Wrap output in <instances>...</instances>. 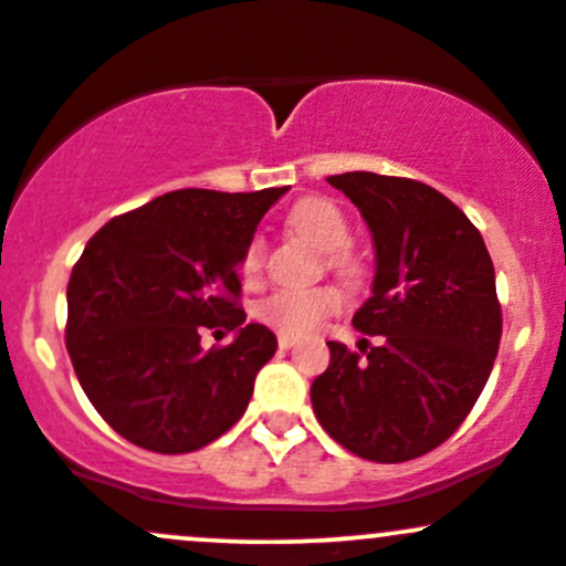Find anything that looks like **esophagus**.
<instances>
[{
    "mask_svg": "<svg viewBox=\"0 0 566 566\" xmlns=\"http://www.w3.org/2000/svg\"><path fill=\"white\" fill-rule=\"evenodd\" d=\"M294 345H296L294 334H277V348L289 350V348H294Z\"/></svg>",
    "mask_w": 566,
    "mask_h": 566,
    "instance_id": "34e87169",
    "label": "esophagus"
}]
</instances>
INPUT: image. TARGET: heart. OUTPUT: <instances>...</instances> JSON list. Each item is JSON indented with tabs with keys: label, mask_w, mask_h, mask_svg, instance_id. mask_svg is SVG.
<instances>
[{
	"label": "heart",
	"mask_w": 566,
	"mask_h": 566,
	"mask_svg": "<svg viewBox=\"0 0 566 566\" xmlns=\"http://www.w3.org/2000/svg\"><path fill=\"white\" fill-rule=\"evenodd\" d=\"M289 227L326 251V266L345 281L361 275V259L350 251V221L339 205L324 197L300 199L289 212ZM266 245L253 234L242 248L237 270L245 281H259L264 272ZM343 307V294L334 285L277 289L256 305V315L283 334H307Z\"/></svg>",
	"instance_id": "1"
}]
</instances>
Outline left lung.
I'll return each instance as SVG.
<instances>
[{
	"instance_id": "obj_1",
	"label": "left lung",
	"mask_w": 566,
	"mask_h": 566,
	"mask_svg": "<svg viewBox=\"0 0 566 566\" xmlns=\"http://www.w3.org/2000/svg\"><path fill=\"white\" fill-rule=\"evenodd\" d=\"M361 210L375 240L373 296L354 326L361 354L329 343L310 386L332 440L378 464L434 451L470 416L502 337L494 264L475 223L421 180L375 172L326 178Z\"/></svg>"
}]
</instances>
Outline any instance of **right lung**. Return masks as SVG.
I'll return each instance as SVG.
<instances>
[{
	"label": "right lung",
	"mask_w": 566,
	"mask_h": 566,
	"mask_svg": "<svg viewBox=\"0 0 566 566\" xmlns=\"http://www.w3.org/2000/svg\"><path fill=\"white\" fill-rule=\"evenodd\" d=\"M283 191L180 188L88 240L66 285L64 339L88 402L124 440L191 453L242 418L277 339L242 326L237 261ZM205 328L238 337L202 352Z\"/></svg>",
	"instance_id": "right-lung-1"
}]
</instances>
